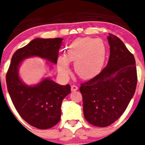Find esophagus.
I'll use <instances>...</instances> for the list:
<instances>
[{
	"label": "esophagus",
	"instance_id": "1",
	"mask_svg": "<svg viewBox=\"0 0 145 145\" xmlns=\"http://www.w3.org/2000/svg\"><path fill=\"white\" fill-rule=\"evenodd\" d=\"M78 89V87L75 85H72L71 86V91H75Z\"/></svg>",
	"mask_w": 145,
	"mask_h": 145
}]
</instances>
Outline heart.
I'll return each mask as SVG.
<instances>
[{
	"label": "heart",
	"mask_w": 145,
	"mask_h": 145,
	"mask_svg": "<svg viewBox=\"0 0 145 145\" xmlns=\"http://www.w3.org/2000/svg\"><path fill=\"white\" fill-rule=\"evenodd\" d=\"M107 57L105 43L100 39L79 38L72 42L66 56H60L57 60L59 72L62 75L70 72L69 62H75V71L82 79L97 76L103 68Z\"/></svg>",
	"instance_id": "1"
}]
</instances>
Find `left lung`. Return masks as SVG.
Segmentation results:
<instances>
[{
	"label": "left lung",
	"instance_id": "8db88e82",
	"mask_svg": "<svg viewBox=\"0 0 145 145\" xmlns=\"http://www.w3.org/2000/svg\"><path fill=\"white\" fill-rule=\"evenodd\" d=\"M110 57L100 73L82 84L84 118L106 127L122 116L135 93L137 75L134 55L117 36L109 33Z\"/></svg>",
	"mask_w": 145,
	"mask_h": 145
}]
</instances>
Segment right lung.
Here are the masks:
<instances>
[{"label": "right lung", "instance_id": "right-lung-1", "mask_svg": "<svg viewBox=\"0 0 145 145\" xmlns=\"http://www.w3.org/2000/svg\"><path fill=\"white\" fill-rule=\"evenodd\" d=\"M62 40L59 38L33 40L14 54L6 74L8 91L15 108L27 123L37 129H50L59 121L61 103L70 93V86L59 85L50 78L35 85H27L20 78L19 69L24 59L35 57L56 65Z\"/></svg>", "mask_w": 145, "mask_h": 145}]
</instances>
